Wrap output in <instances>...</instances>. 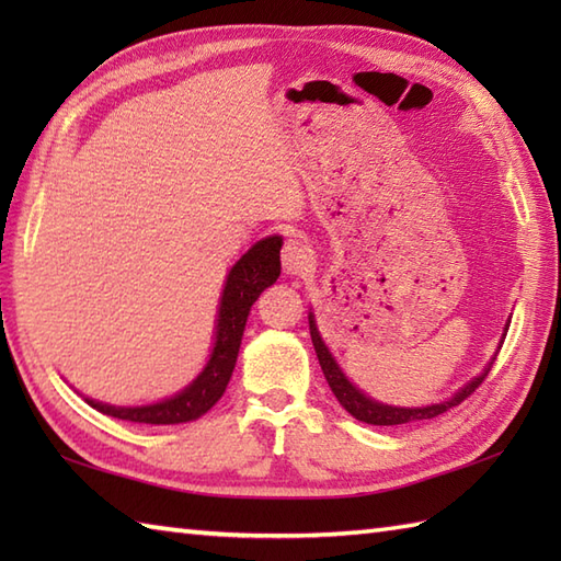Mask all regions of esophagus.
<instances>
[{
	"label": "esophagus",
	"mask_w": 561,
	"mask_h": 561,
	"mask_svg": "<svg viewBox=\"0 0 561 561\" xmlns=\"http://www.w3.org/2000/svg\"><path fill=\"white\" fill-rule=\"evenodd\" d=\"M282 265L287 274H304L313 267V250L301 238H289L282 248Z\"/></svg>",
	"instance_id": "1"
}]
</instances>
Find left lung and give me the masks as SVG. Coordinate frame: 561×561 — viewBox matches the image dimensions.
<instances>
[{"label": "left lung", "mask_w": 561, "mask_h": 561, "mask_svg": "<svg viewBox=\"0 0 561 561\" xmlns=\"http://www.w3.org/2000/svg\"><path fill=\"white\" fill-rule=\"evenodd\" d=\"M308 323H311V340H313V347L318 354V362L320 368H323L328 386L335 392V398L340 400V404L344 410H347L354 420L366 422V424H376V426H398V424H410V422H422V420H434V416L448 412L450 408H456L462 400H468L474 390L482 386V380L486 378V374L492 371V364L484 368V371L472 378L468 386L460 388L456 396L446 402H438V404H428V408H392V404H383V402H376L364 392L350 383V378L342 374V368L337 366V362L332 359L330 350L325 347L323 337H320V332L316 328V320L313 316H308ZM508 330V328H506Z\"/></svg>", "instance_id": "1"}]
</instances>
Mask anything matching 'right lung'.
Listing matches in <instances>:
<instances>
[{
    "mask_svg": "<svg viewBox=\"0 0 561 561\" xmlns=\"http://www.w3.org/2000/svg\"><path fill=\"white\" fill-rule=\"evenodd\" d=\"M279 248L282 238L270 236L265 241H257L231 267L224 284L217 318V337H214L211 356L205 371H202L183 392H178V396L169 400L145 404V408H115V404H103L87 398L91 408L108 416H115V420L139 424H183L193 422L207 410H211L231 380L250 306H253L257 301V296L279 277Z\"/></svg>",
    "mask_w": 561,
    "mask_h": 561,
    "instance_id": "1",
    "label": "right lung"
}]
</instances>
